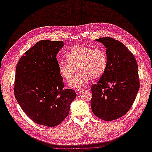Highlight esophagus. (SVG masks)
I'll return each mask as SVG.
<instances>
[{"instance_id":"1","label":"esophagus","mask_w":152,"mask_h":152,"mask_svg":"<svg viewBox=\"0 0 152 152\" xmlns=\"http://www.w3.org/2000/svg\"><path fill=\"white\" fill-rule=\"evenodd\" d=\"M75 91H76V94L77 95H80V94H82L83 91V90H82V89H77V90H75Z\"/></svg>"}]
</instances>
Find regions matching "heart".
I'll use <instances>...</instances> for the list:
<instances>
[{
    "label": "heart",
    "instance_id": "heart-1",
    "mask_svg": "<svg viewBox=\"0 0 152 152\" xmlns=\"http://www.w3.org/2000/svg\"><path fill=\"white\" fill-rule=\"evenodd\" d=\"M67 62L58 64V71L66 80H69L76 71L77 75L67 83L72 88H80L90 79L98 80L104 75L107 66V56L101 48L85 45L73 47L68 51Z\"/></svg>",
    "mask_w": 152,
    "mask_h": 152
}]
</instances>
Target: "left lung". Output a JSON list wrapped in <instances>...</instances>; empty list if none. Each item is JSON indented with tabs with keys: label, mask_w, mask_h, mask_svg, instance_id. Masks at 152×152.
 Segmentation results:
<instances>
[{
	"label": "left lung",
	"mask_w": 152,
	"mask_h": 152,
	"mask_svg": "<svg viewBox=\"0 0 152 152\" xmlns=\"http://www.w3.org/2000/svg\"><path fill=\"white\" fill-rule=\"evenodd\" d=\"M106 48L107 66L91 88V109L99 118L110 121L125 115L140 88L138 64L123 43L110 37L96 40Z\"/></svg>",
	"instance_id": "1"
}]
</instances>
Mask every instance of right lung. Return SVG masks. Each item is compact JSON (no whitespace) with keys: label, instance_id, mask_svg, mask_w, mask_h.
Returning <instances> with one entry per match:
<instances>
[{"label":"right lung","instance_id":"obj_1","mask_svg":"<svg viewBox=\"0 0 152 152\" xmlns=\"http://www.w3.org/2000/svg\"><path fill=\"white\" fill-rule=\"evenodd\" d=\"M63 46L62 41L41 40L24 53L16 66L14 95L24 113L38 124H60L76 96L74 90H63L56 58Z\"/></svg>","mask_w":152,"mask_h":152}]
</instances>
